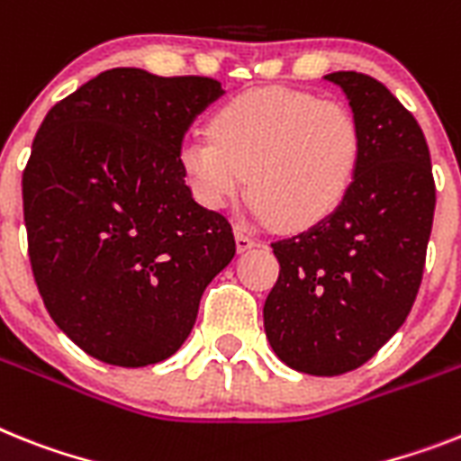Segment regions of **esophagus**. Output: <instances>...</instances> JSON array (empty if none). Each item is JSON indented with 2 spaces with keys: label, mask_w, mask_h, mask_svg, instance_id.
<instances>
[{
  "label": "esophagus",
  "mask_w": 461,
  "mask_h": 461,
  "mask_svg": "<svg viewBox=\"0 0 461 461\" xmlns=\"http://www.w3.org/2000/svg\"><path fill=\"white\" fill-rule=\"evenodd\" d=\"M234 237H237V250H239V253H246V250H250V249H255V246H258V241L250 237L249 231H243L241 227H237Z\"/></svg>",
  "instance_id": "esophagus-1"
}]
</instances>
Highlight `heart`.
Returning a JSON list of instances; mask_svg holds the SVG:
<instances>
[{
  "label": "heart",
  "instance_id": "1",
  "mask_svg": "<svg viewBox=\"0 0 461 461\" xmlns=\"http://www.w3.org/2000/svg\"><path fill=\"white\" fill-rule=\"evenodd\" d=\"M361 157V131L339 103L290 88H255L211 119V140L187 138L177 164L189 192L222 211L249 192L255 212L284 230L328 218Z\"/></svg>",
  "mask_w": 461,
  "mask_h": 461
}]
</instances>
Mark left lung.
<instances>
[{
    "mask_svg": "<svg viewBox=\"0 0 461 461\" xmlns=\"http://www.w3.org/2000/svg\"><path fill=\"white\" fill-rule=\"evenodd\" d=\"M349 100L361 157L339 206L272 243L281 272L265 303L274 354L297 373L358 368L408 319L436 208L431 157L417 119L361 72L323 77Z\"/></svg>",
    "mask_w": 461,
    "mask_h": 461,
    "instance_id": "8db88e82",
    "label": "left lung"
}]
</instances>
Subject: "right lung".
<instances>
[{"label": "right lung", "instance_id": "obj_1", "mask_svg": "<svg viewBox=\"0 0 461 461\" xmlns=\"http://www.w3.org/2000/svg\"><path fill=\"white\" fill-rule=\"evenodd\" d=\"M220 95L208 77L114 68L34 135L23 173L34 281L56 326L98 361L142 368L176 354L237 253L231 224L196 203L177 164Z\"/></svg>", "mask_w": 461, "mask_h": 461}]
</instances>
